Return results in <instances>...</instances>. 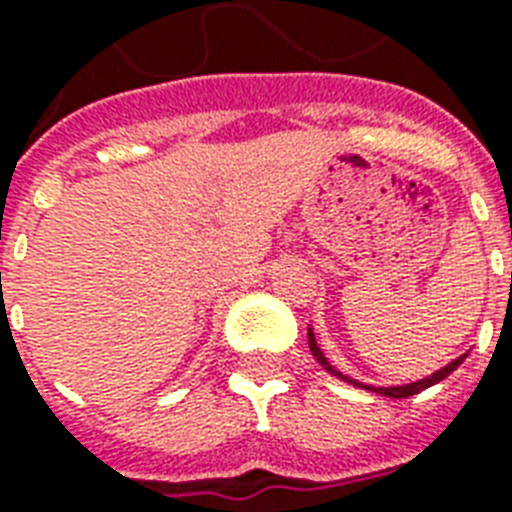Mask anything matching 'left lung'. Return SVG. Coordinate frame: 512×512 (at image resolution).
Instances as JSON below:
<instances>
[{
	"instance_id": "left-lung-1",
	"label": "left lung",
	"mask_w": 512,
	"mask_h": 512,
	"mask_svg": "<svg viewBox=\"0 0 512 512\" xmlns=\"http://www.w3.org/2000/svg\"><path fill=\"white\" fill-rule=\"evenodd\" d=\"M308 345H311L313 358H316V361H319V364L324 366L329 374H332V377H337V380H342V382H348V385H356V388H364V390H372V393H380V396H385V398H409V396H414V393H420V390H425V388H430V385H436V382L446 380V377H449V374H452L454 369H457V366L465 361V358H468V353H465V356H457L454 361H449L446 366H441L438 372L428 374V377H422V380H417V382H406V385H369V382H361V380H356V377H350V374L340 372V369H337V366L332 364L327 356H324V350H321L319 342H316V332H313V327H308Z\"/></svg>"
}]
</instances>
